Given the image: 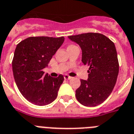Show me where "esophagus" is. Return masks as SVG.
<instances>
[{
	"mask_svg": "<svg viewBox=\"0 0 134 134\" xmlns=\"http://www.w3.org/2000/svg\"><path fill=\"white\" fill-rule=\"evenodd\" d=\"M64 78H65V80H71L72 77L71 76H69V75H64Z\"/></svg>",
	"mask_w": 134,
	"mask_h": 134,
	"instance_id": "34e87169",
	"label": "esophagus"
}]
</instances>
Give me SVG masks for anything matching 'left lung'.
Listing matches in <instances>:
<instances>
[{"instance_id":"obj_1","label":"left lung","mask_w":134,"mask_h":134,"mask_svg":"<svg viewBox=\"0 0 134 134\" xmlns=\"http://www.w3.org/2000/svg\"><path fill=\"white\" fill-rule=\"evenodd\" d=\"M68 38L80 45L81 61L89 66L88 80H81L75 90L77 100L86 107H96L111 94L119 74V61L114 43L104 35L86 33Z\"/></svg>"}]
</instances>
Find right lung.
<instances>
[{"label":"right lung","mask_w":134,"mask_h":134,"mask_svg":"<svg viewBox=\"0 0 134 134\" xmlns=\"http://www.w3.org/2000/svg\"><path fill=\"white\" fill-rule=\"evenodd\" d=\"M64 40L63 36L30 37L17 45L12 61L14 79L21 94L32 104L44 106L57 97L63 75L52 77L43 69Z\"/></svg>","instance_id":"obj_1"}]
</instances>
